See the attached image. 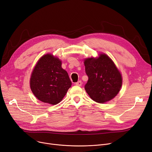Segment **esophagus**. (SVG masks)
<instances>
[{"label": "esophagus", "instance_id": "34e87169", "mask_svg": "<svg viewBox=\"0 0 152 152\" xmlns=\"http://www.w3.org/2000/svg\"><path fill=\"white\" fill-rule=\"evenodd\" d=\"M75 85H76V86H81V85H82V81H77V83H75Z\"/></svg>", "mask_w": 152, "mask_h": 152}]
</instances>
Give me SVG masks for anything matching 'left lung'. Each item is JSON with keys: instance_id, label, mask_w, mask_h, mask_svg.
Returning a JSON list of instances; mask_svg holds the SVG:
<instances>
[{"instance_id": "obj_1", "label": "left lung", "mask_w": 152, "mask_h": 152, "mask_svg": "<svg viewBox=\"0 0 152 152\" xmlns=\"http://www.w3.org/2000/svg\"><path fill=\"white\" fill-rule=\"evenodd\" d=\"M85 66L88 77L85 89L90 98L99 103L114 98L120 90L122 77L112 60L102 54L98 59H85Z\"/></svg>"}]
</instances>
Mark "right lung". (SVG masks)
<instances>
[{
  "label": "right lung",
  "mask_w": 152,
  "mask_h": 152,
  "mask_svg": "<svg viewBox=\"0 0 152 152\" xmlns=\"http://www.w3.org/2000/svg\"><path fill=\"white\" fill-rule=\"evenodd\" d=\"M71 85L68 74L62 68L61 61L49 54L39 60L30 80L31 89L35 96L50 104L59 103Z\"/></svg>",
  "instance_id": "right-lung-1"
}]
</instances>
